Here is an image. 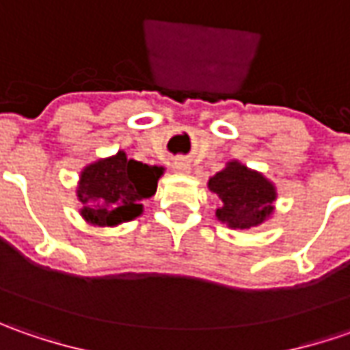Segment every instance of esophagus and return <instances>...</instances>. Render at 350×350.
Returning <instances> with one entry per match:
<instances>
[{
	"label": "esophagus",
	"mask_w": 350,
	"mask_h": 350,
	"mask_svg": "<svg viewBox=\"0 0 350 350\" xmlns=\"http://www.w3.org/2000/svg\"><path fill=\"white\" fill-rule=\"evenodd\" d=\"M173 169H175L177 173H189V171H191V163H189L187 159H175V161H173Z\"/></svg>",
	"instance_id": "34e87169"
}]
</instances>
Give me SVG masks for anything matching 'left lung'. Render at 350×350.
I'll list each match as a JSON object with an SVG mask.
<instances>
[{"label":"left lung","instance_id":"8db88e82","mask_svg":"<svg viewBox=\"0 0 350 350\" xmlns=\"http://www.w3.org/2000/svg\"><path fill=\"white\" fill-rule=\"evenodd\" d=\"M208 189L220 198L216 218L232 230L261 226L275 212L276 187L273 181L235 159L210 177Z\"/></svg>","mask_w":350,"mask_h":350}]
</instances>
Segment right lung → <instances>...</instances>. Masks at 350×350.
I'll return each instance as SVG.
<instances>
[{
  "instance_id": "obj_1",
  "label": "right lung",
  "mask_w": 350,
  "mask_h": 350,
  "mask_svg": "<svg viewBox=\"0 0 350 350\" xmlns=\"http://www.w3.org/2000/svg\"><path fill=\"white\" fill-rule=\"evenodd\" d=\"M163 167L128 159L120 150L83 167L77 181L81 218L91 226H118L138 218L144 198L155 195Z\"/></svg>"
}]
</instances>
